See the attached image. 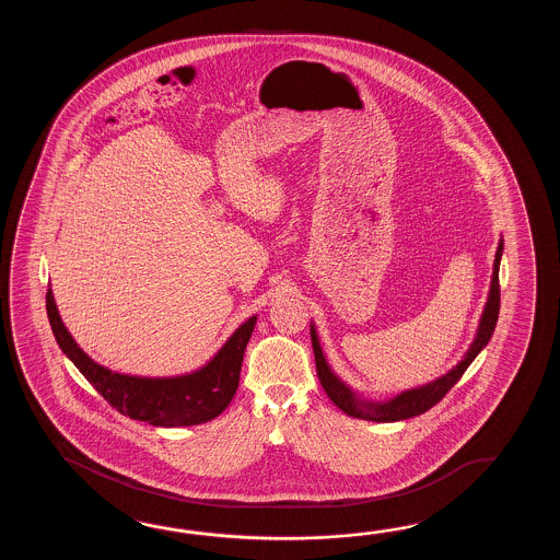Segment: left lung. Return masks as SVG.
Here are the masks:
<instances>
[{
    "instance_id": "8db88e82",
    "label": "left lung",
    "mask_w": 560,
    "mask_h": 560,
    "mask_svg": "<svg viewBox=\"0 0 560 560\" xmlns=\"http://www.w3.org/2000/svg\"><path fill=\"white\" fill-rule=\"evenodd\" d=\"M504 250V242L500 238L497 256H494V266H492V280H490V290H488L487 304L482 310V316L476 328L475 340L470 348L466 350L465 358L448 370L446 374H442L441 378L429 382L424 386L410 388L405 393L396 394L390 400L384 402H374L366 400L362 396H358L348 384L340 381L334 370L330 369L328 360L322 352L318 332L314 328V324H310V338H312V348H314V360H316V372L320 378L322 388L328 394V398L334 405L338 406L348 417L362 418V420H372V422H396V420H406V418L418 417L422 412L430 410L436 402H441L446 393L453 388L456 382L460 381V376L465 374V370L472 364V360L478 357V352L488 345V340L492 338L494 326L499 320L500 310V285H499V268L500 258Z\"/></svg>"
}]
</instances>
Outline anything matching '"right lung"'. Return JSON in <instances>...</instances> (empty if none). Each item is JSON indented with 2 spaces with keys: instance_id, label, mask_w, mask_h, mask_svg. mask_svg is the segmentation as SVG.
Masks as SVG:
<instances>
[{
  "instance_id": "add662e5",
  "label": "right lung",
  "mask_w": 560,
  "mask_h": 560,
  "mask_svg": "<svg viewBox=\"0 0 560 560\" xmlns=\"http://www.w3.org/2000/svg\"><path fill=\"white\" fill-rule=\"evenodd\" d=\"M46 308L61 352L95 390L124 417L164 429L202 424L226 410L238 388L244 350L256 326V316L244 322L202 369L179 376L148 378L112 372L88 357L63 326L51 288L46 294Z\"/></svg>"
}]
</instances>
